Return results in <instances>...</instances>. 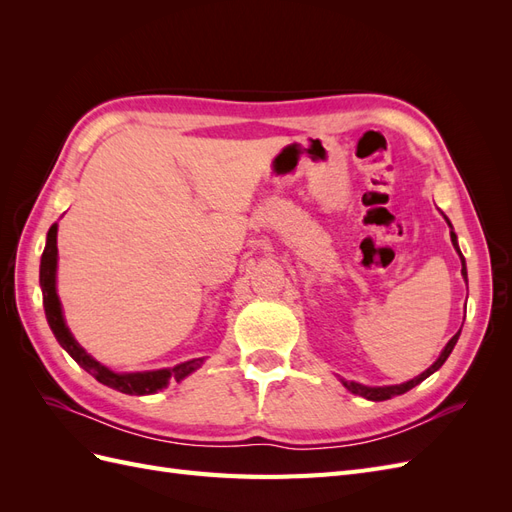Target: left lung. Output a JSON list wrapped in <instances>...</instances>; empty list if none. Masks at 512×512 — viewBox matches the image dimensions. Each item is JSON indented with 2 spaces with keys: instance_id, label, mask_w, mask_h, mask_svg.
<instances>
[{
  "instance_id": "1",
  "label": "left lung",
  "mask_w": 512,
  "mask_h": 512,
  "mask_svg": "<svg viewBox=\"0 0 512 512\" xmlns=\"http://www.w3.org/2000/svg\"><path fill=\"white\" fill-rule=\"evenodd\" d=\"M444 220H446V224L451 226V241H453V247L457 250V254H459V260H461V275H463V280L468 282V269H466V258H463V254H461V250H459V243H457V235L453 232V224L448 222V218L444 215ZM463 327V324H461ZM459 335H461V331H457L451 339H448V344L444 346V350L440 352V356L436 359V363H433L431 367H427L423 374H418L416 378H412V380H408V382H401V384H391V386H367V384H361V382H352V380H344V378H339V382H342L346 389L350 391V393H354V395H361V397H365V399H369V401H384V399H391V397H397V395H404V393H408L410 389H414L416 384H421L425 378H429L433 371H438L442 365H444V361L448 359V356H451V352H453V348H455V344H457V339H459Z\"/></svg>"
}]
</instances>
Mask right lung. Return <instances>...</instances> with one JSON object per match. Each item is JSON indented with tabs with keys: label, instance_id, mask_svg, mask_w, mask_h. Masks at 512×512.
<instances>
[{
	"label": "right lung",
	"instance_id": "obj_1",
	"mask_svg": "<svg viewBox=\"0 0 512 512\" xmlns=\"http://www.w3.org/2000/svg\"><path fill=\"white\" fill-rule=\"evenodd\" d=\"M40 288H42V303L44 314L49 320V327L59 342L72 359L79 363L87 374L94 376L98 382H102L108 389H115L126 395H153L162 389H166L170 380L181 382L188 378L192 371H196L205 363V356L200 359H192L179 363L175 367L164 369H151V371H113L100 361H96L70 333L68 324L64 320V309H61V301L57 297V224L49 228L46 235V245L40 258Z\"/></svg>",
	"mask_w": 512,
	"mask_h": 512
}]
</instances>
